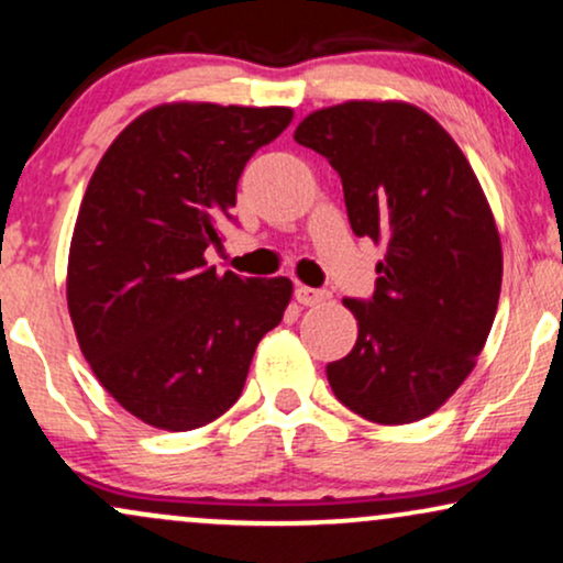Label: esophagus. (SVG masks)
Here are the masks:
<instances>
[{
	"label": "esophagus",
	"instance_id": "34e87169",
	"mask_svg": "<svg viewBox=\"0 0 563 563\" xmlns=\"http://www.w3.org/2000/svg\"><path fill=\"white\" fill-rule=\"evenodd\" d=\"M328 290L325 288H309V286H299L296 288V301L303 303V307H314V303H322L328 299Z\"/></svg>",
	"mask_w": 563,
	"mask_h": 563
}]
</instances>
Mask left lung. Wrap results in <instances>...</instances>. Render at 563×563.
I'll use <instances>...</instances> for the list:
<instances>
[{"label":"left lung","mask_w":563,"mask_h":563,"mask_svg":"<svg viewBox=\"0 0 563 563\" xmlns=\"http://www.w3.org/2000/svg\"><path fill=\"white\" fill-rule=\"evenodd\" d=\"M294 140L339 172L354 235L386 251L371 299H344L357 344L325 367L328 384L367 421H421L474 371L500 299V235L479 179L407 102L322 108Z\"/></svg>","instance_id":"8db88e82"}]
</instances>
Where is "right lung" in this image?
<instances>
[{"instance_id":"1","label":"right lung","mask_w":563,"mask_h":563,"mask_svg":"<svg viewBox=\"0 0 563 563\" xmlns=\"http://www.w3.org/2000/svg\"><path fill=\"white\" fill-rule=\"evenodd\" d=\"M290 108L174 102L134 119L89 179L68 256V312L97 380L166 431L211 423L241 397L288 277L217 275L206 251L235 222L243 166Z\"/></svg>"}]
</instances>
